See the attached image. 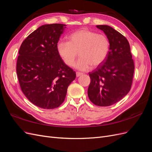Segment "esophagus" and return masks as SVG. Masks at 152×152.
Segmentation results:
<instances>
[{
  "instance_id": "34e87169",
  "label": "esophagus",
  "mask_w": 152,
  "mask_h": 152,
  "mask_svg": "<svg viewBox=\"0 0 152 152\" xmlns=\"http://www.w3.org/2000/svg\"><path fill=\"white\" fill-rule=\"evenodd\" d=\"M82 75H83V73H81V72H77L76 73V76H77V77H79L81 76Z\"/></svg>"
}]
</instances>
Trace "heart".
Wrapping results in <instances>:
<instances>
[{
  "label": "heart",
  "instance_id": "heart-1",
  "mask_svg": "<svg viewBox=\"0 0 152 152\" xmlns=\"http://www.w3.org/2000/svg\"><path fill=\"white\" fill-rule=\"evenodd\" d=\"M68 41L59 40L57 50L63 61L68 66H72L78 56L79 59L75 68L87 71L93 66L96 67L103 63L109 53L110 42L103 34L87 28H81L68 36Z\"/></svg>",
  "mask_w": 152,
  "mask_h": 152
}]
</instances>
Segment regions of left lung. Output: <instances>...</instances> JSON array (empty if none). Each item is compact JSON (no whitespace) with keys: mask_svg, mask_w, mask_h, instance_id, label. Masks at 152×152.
Returning <instances> with one entry per match:
<instances>
[{"mask_svg":"<svg viewBox=\"0 0 152 152\" xmlns=\"http://www.w3.org/2000/svg\"><path fill=\"white\" fill-rule=\"evenodd\" d=\"M96 27L107 35L110 50L104 61L89 73L91 83L87 94L94 104L108 107L119 102L129 92L134 65L125 37L108 25Z\"/></svg>","mask_w":152,"mask_h":152,"instance_id":"1","label":"left lung"}]
</instances>
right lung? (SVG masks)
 <instances>
[{"label":"right lung","instance_id":"right-lung-1","mask_svg":"<svg viewBox=\"0 0 152 152\" xmlns=\"http://www.w3.org/2000/svg\"><path fill=\"white\" fill-rule=\"evenodd\" d=\"M63 24L39 26L23 42L16 72L21 91L31 103L44 109L58 108L65 100L75 72L62 60L57 44Z\"/></svg>","mask_w":152,"mask_h":152}]
</instances>
